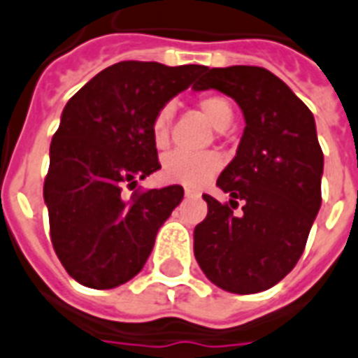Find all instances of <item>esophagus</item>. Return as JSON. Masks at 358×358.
Instances as JSON below:
<instances>
[{"mask_svg":"<svg viewBox=\"0 0 358 358\" xmlns=\"http://www.w3.org/2000/svg\"><path fill=\"white\" fill-rule=\"evenodd\" d=\"M185 196H187V197H197L199 194H197L196 190H192V188H185Z\"/></svg>","mask_w":358,"mask_h":358,"instance_id":"34e87169","label":"esophagus"}]
</instances>
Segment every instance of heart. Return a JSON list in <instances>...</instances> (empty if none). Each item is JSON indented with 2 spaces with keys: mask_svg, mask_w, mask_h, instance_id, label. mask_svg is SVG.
Here are the masks:
<instances>
[{
  "mask_svg": "<svg viewBox=\"0 0 358 358\" xmlns=\"http://www.w3.org/2000/svg\"><path fill=\"white\" fill-rule=\"evenodd\" d=\"M197 108L210 122L214 129H227L233 122V107L222 96H201L197 99ZM171 124V108L164 107L157 113L151 124V136L157 148L168 144ZM220 157L214 153H185L173 151L162 161V176L168 181L182 182L187 187H199L220 168Z\"/></svg>",
  "mask_w": 358,
  "mask_h": 358,
  "instance_id": "b5f03b06",
  "label": "heart"
}]
</instances>
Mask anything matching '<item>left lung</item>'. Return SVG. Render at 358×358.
<instances>
[{
  "mask_svg": "<svg viewBox=\"0 0 358 358\" xmlns=\"http://www.w3.org/2000/svg\"><path fill=\"white\" fill-rule=\"evenodd\" d=\"M192 88L224 92L245 120L236 155L216 181L231 199L203 194L208 213L194 229V255L222 290L262 292L297 264L322 205L324 153L314 116L259 66L210 68Z\"/></svg>",
  "mask_w": 358,
  "mask_h": 358,
  "instance_id": "8db88e82",
  "label": "left lung"
}]
</instances>
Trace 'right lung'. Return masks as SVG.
<instances>
[{
    "instance_id": "right-lung-1",
    "label": "right lung",
    "mask_w": 358,
    "mask_h": 358,
    "mask_svg": "<svg viewBox=\"0 0 358 358\" xmlns=\"http://www.w3.org/2000/svg\"><path fill=\"white\" fill-rule=\"evenodd\" d=\"M207 70L124 61L66 103L50 145L44 201L53 250L77 282L107 290L144 268L185 190L171 185L127 197L124 188L161 168L151 124Z\"/></svg>"
}]
</instances>
